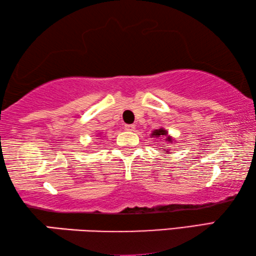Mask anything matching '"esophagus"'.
Instances as JSON below:
<instances>
[{
	"instance_id": "34e87169",
	"label": "esophagus",
	"mask_w": 256,
	"mask_h": 256,
	"mask_svg": "<svg viewBox=\"0 0 256 256\" xmlns=\"http://www.w3.org/2000/svg\"><path fill=\"white\" fill-rule=\"evenodd\" d=\"M124 129L126 130H134L135 129V124H124Z\"/></svg>"
}]
</instances>
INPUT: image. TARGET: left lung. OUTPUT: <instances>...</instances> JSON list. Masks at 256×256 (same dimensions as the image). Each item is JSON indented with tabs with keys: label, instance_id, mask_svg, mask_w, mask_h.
I'll list each match as a JSON object with an SVG mask.
<instances>
[{
	"label": "left lung",
	"instance_id": "left-lung-1",
	"mask_svg": "<svg viewBox=\"0 0 256 256\" xmlns=\"http://www.w3.org/2000/svg\"><path fill=\"white\" fill-rule=\"evenodd\" d=\"M152 136H156V137H162V136H166V132L164 130V129H156V130H154L153 132H152ZM166 140H168V142H170L171 140V138L170 137H168L166 136Z\"/></svg>",
	"mask_w": 256,
	"mask_h": 256
}]
</instances>
